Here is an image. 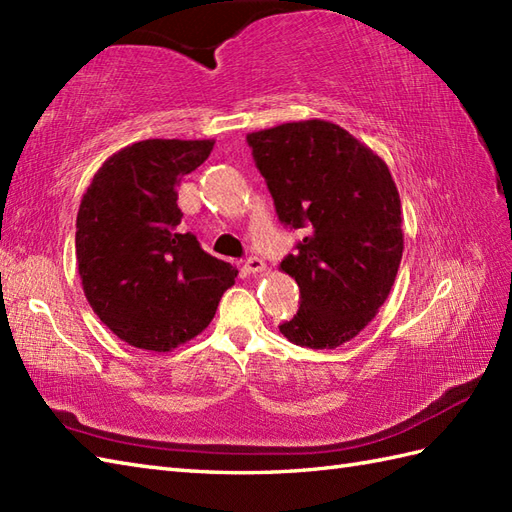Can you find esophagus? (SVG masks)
<instances>
[{"label": "esophagus", "instance_id": "obj_1", "mask_svg": "<svg viewBox=\"0 0 512 512\" xmlns=\"http://www.w3.org/2000/svg\"><path fill=\"white\" fill-rule=\"evenodd\" d=\"M242 270L246 275H257V273H262V270H266V264H264V259L250 255V257L244 259Z\"/></svg>", "mask_w": 512, "mask_h": 512}]
</instances>
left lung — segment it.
I'll list each match as a JSON object with an SVG mask.
<instances>
[{"label": "left lung", "instance_id": "1", "mask_svg": "<svg viewBox=\"0 0 512 512\" xmlns=\"http://www.w3.org/2000/svg\"><path fill=\"white\" fill-rule=\"evenodd\" d=\"M279 222L306 237L281 270L299 310L279 325L290 343L334 350L383 306L402 259L400 198L387 165L343 127L286 123L246 136Z\"/></svg>", "mask_w": 512, "mask_h": 512}]
</instances>
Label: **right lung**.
Here are the masks:
<instances>
[{
  "label": "right lung",
  "instance_id": "add662e5",
  "mask_svg": "<svg viewBox=\"0 0 512 512\" xmlns=\"http://www.w3.org/2000/svg\"><path fill=\"white\" fill-rule=\"evenodd\" d=\"M213 140H140L96 171L76 215V262L92 310L118 339L169 352L211 323L237 270L182 233L178 182Z\"/></svg>",
  "mask_w": 512,
  "mask_h": 512
}]
</instances>
